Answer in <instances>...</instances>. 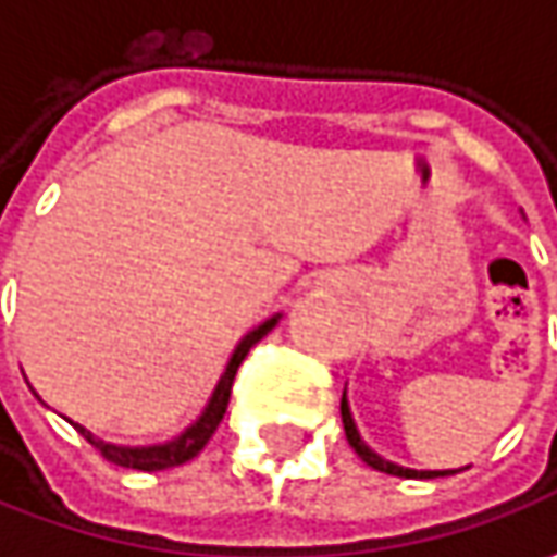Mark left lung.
I'll use <instances>...</instances> for the list:
<instances>
[{"label":"left lung","mask_w":557,"mask_h":557,"mask_svg":"<svg viewBox=\"0 0 557 557\" xmlns=\"http://www.w3.org/2000/svg\"><path fill=\"white\" fill-rule=\"evenodd\" d=\"M341 418H344V434H347V443L356 449V456L366 461L374 471H384V474H394V478H446V474H456V471H412V468H403V465H394V461H384L377 453H372L359 431H356L354 416H350V406H347V396H341Z\"/></svg>","instance_id":"obj_1"}]
</instances>
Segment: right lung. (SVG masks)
<instances>
[{"mask_svg": "<svg viewBox=\"0 0 557 557\" xmlns=\"http://www.w3.org/2000/svg\"><path fill=\"white\" fill-rule=\"evenodd\" d=\"M275 322H278V315H275V319H269V322H263V325H257V329L247 334L245 341L235 347V354H232L228 366H225V374L220 377L216 391H213V399L207 403L203 416L198 418L188 431H185L183 437L170 440V443H161V446H139V449H129V446H114V443L96 440L89 431H86V428H79V424H76V431L96 446L98 453H101V459L111 461V465H120V468H136V471H166V468L185 465V461L195 459V456L201 453L203 446H207V440L213 437V431L220 428V421H223L225 416V406H228V394H232V381H235V372H238L242 359L250 354V347H253L260 337H267V334L275 329Z\"/></svg>", "mask_w": 557, "mask_h": 557, "instance_id": "right-lung-1", "label": "right lung"}]
</instances>
